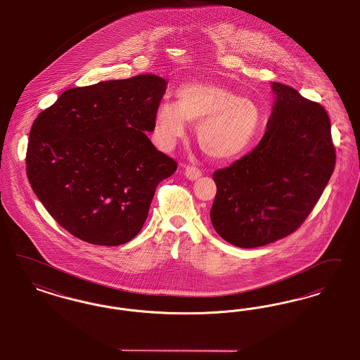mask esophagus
Wrapping results in <instances>:
<instances>
[{
    "mask_svg": "<svg viewBox=\"0 0 360 360\" xmlns=\"http://www.w3.org/2000/svg\"><path fill=\"white\" fill-rule=\"evenodd\" d=\"M185 175H186V178L190 179V181H194V179H197V178H200L202 175V172L197 166H188L185 169Z\"/></svg>",
    "mask_w": 360,
    "mask_h": 360,
    "instance_id": "obj_1",
    "label": "esophagus"
}]
</instances>
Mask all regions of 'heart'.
<instances>
[{"instance_id": "heart-1", "label": "heart", "mask_w": 360, "mask_h": 360, "mask_svg": "<svg viewBox=\"0 0 360 360\" xmlns=\"http://www.w3.org/2000/svg\"><path fill=\"white\" fill-rule=\"evenodd\" d=\"M178 103L163 101L155 115V132L165 148L186 134L188 121L200 122L198 141L206 154L232 158L243 153L255 137L260 110L250 98L214 84H186L178 91Z\"/></svg>"}]
</instances>
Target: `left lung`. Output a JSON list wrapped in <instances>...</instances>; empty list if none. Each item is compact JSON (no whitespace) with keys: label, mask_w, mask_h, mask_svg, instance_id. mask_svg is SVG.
Here are the masks:
<instances>
[{"label":"left lung","mask_w":360,"mask_h":360,"mask_svg":"<svg viewBox=\"0 0 360 360\" xmlns=\"http://www.w3.org/2000/svg\"><path fill=\"white\" fill-rule=\"evenodd\" d=\"M267 129L257 147L213 172L217 193L210 220L225 241L255 248L297 231L335 170L330 121L319 103L273 84Z\"/></svg>","instance_id":"obj_1"}]
</instances>
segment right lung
Listing matches in <instances>:
<instances>
[{
  "instance_id": "1",
  "label": "right lung",
  "mask_w": 360,
  "mask_h": 360,
  "mask_svg": "<svg viewBox=\"0 0 360 360\" xmlns=\"http://www.w3.org/2000/svg\"><path fill=\"white\" fill-rule=\"evenodd\" d=\"M166 81L153 74L72 87L36 117L27 176L47 212L72 236L96 245L134 239L156 186L176 162L153 132Z\"/></svg>"
}]
</instances>
